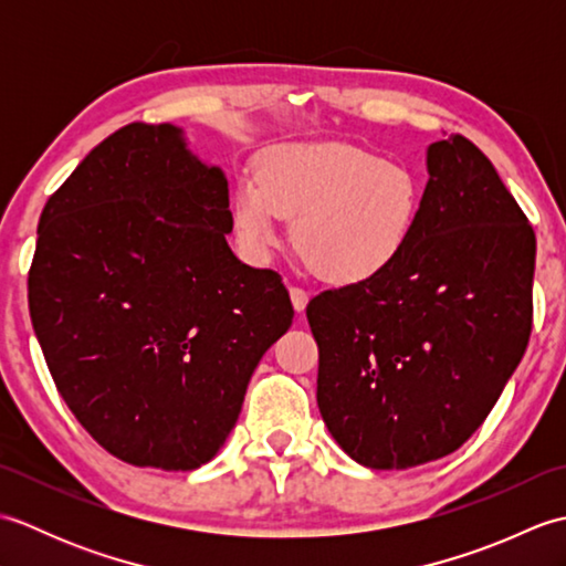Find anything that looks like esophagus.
<instances>
[{"instance_id": "34e87169", "label": "esophagus", "mask_w": 566, "mask_h": 566, "mask_svg": "<svg viewBox=\"0 0 566 566\" xmlns=\"http://www.w3.org/2000/svg\"><path fill=\"white\" fill-rule=\"evenodd\" d=\"M290 296H292V306L296 314H302L308 304V294L304 290H298V286H290Z\"/></svg>"}]
</instances>
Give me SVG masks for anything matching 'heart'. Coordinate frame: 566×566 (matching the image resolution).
Segmentation results:
<instances>
[{"label":"heart","instance_id":"b5f03b06","mask_svg":"<svg viewBox=\"0 0 566 566\" xmlns=\"http://www.w3.org/2000/svg\"><path fill=\"white\" fill-rule=\"evenodd\" d=\"M423 182L411 165L347 146L294 143L260 160L258 182L233 195V226L252 258L268 260L296 221L294 243L318 276L340 286L379 280L418 228Z\"/></svg>","mask_w":566,"mask_h":566}]
</instances>
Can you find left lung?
Wrapping results in <instances>:
<instances>
[{"label":"left lung","instance_id":"obj_1","mask_svg":"<svg viewBox=\"0 0 566 566\" xmlns=\"http://www.w3.org/2000/svg\"><path fill=\"white\" fill-rule=\"evenodd\" d=\"M406 255L379 280L311 298L318 411L357 464L408 469L484 423L533 328L535 233L472 140L426 153Z\"/></svg>","mask_w":566,"mask_h":566}]
</instances>
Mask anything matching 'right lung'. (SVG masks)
<instances>
[{
  "label": "right lung",
  "mask_w": 566,
  "mask_h": 566,
  "mask_svg": "<svg viewBox=\"0 0 566 566\" xmlns=\"http://www.w3.org/2000/svg\"><path fill=\"white\" fill-rule=\"evenodd\" d=\"M228 179L172 124H128L48 199L29 308L55 387L106 452L189 472L213 460L294 308L243 264Z\"/></svg>",
  "instance_id": "obj_1"
}]
</instances>
